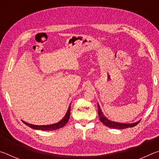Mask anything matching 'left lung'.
<instances>
[{"instance_id": "1", "label": "left lung", "mask_w": 159, "mask_h": 159, "mask_svg": "<svg viewBox=\"0 0 159 159\" xmlns=\"http://www.w3.org/2000/svg\"><path fill=\"white\" fill-rule=\"evenodd\" d=\"M98 115L99 117V120L100 121L105 125L106 126L109 128H116V129H125L128 128H133L135 126L139 123V120L138 122L133 123H117L115 121H112V120H109L108 118L104 116L103 113H102V110L100 109L99 104L98 103Z\"/></svg>"}]
</instances>
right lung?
<instances>
[{"label":"right lung","mask_w":159,"mask_h":159,"mask_svg":"<svg viewBox=\"0 0 159 159\" xmlns=\"http://www.w3.org/2000/svg\"><path fill=\"white\" fill-rule=\"evenodd\" d=\"M71 104H70L69 107V109L67 110L66 114L64 116V117L61 119L60 121H59L57 123H54V124H51V125H32V124H29V123H26L25 121H23L25 124L26 125H28L29 127H30L33 129H36V130H57V129H60L61 128H62L63 126L65 125L66 124V123L68 122V120L69 119L70 117V112H71Z\"/></svg>","instance_id":"right-lung-1"}]
</instances>
